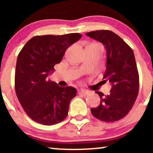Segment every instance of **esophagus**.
<instances>
[{"label": "esophagus", "mask_w": 153, "mask_h": 153, "mask_svg": "<svg viewBox=\"0 0 153 153\" xmlns=\"http://www.w3.org/2000/svg\"><path fill=\"white\" fill-rule=\"evenodd\" d=\"M89 93V91H86V90H81V91H78L79 95H87Z\"/></svg>", "instance_id": "1"}]
</instances>
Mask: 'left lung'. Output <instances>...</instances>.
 I'll use <instances>...</instances> for the list:
<instances>
[{
	"mask_svg": "<svg viewBox=\"0 0 153 153\" xmlns=\"http://www.w3.org/2000/svg\"><path fill=\"white\" fill-rule=\"evenodd\" d=\"M85 35L105 47L107 60L103 79L112 85L109 95L96 91L101 102L97 107L91 108V114L104 122L120 120L132 108L139 94V76L134 54L120 37L111 30L91 31Z\"/></svg>",
	"mask_w": 153,
	"mask_h": 153,
	"instance_id": "1",
	"label": "left lung"
}]
</instances>
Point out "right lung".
I'll use <instances>...</instances> for the list:
<instances>
[{"label":"right lung","instance_id":"add662e5","mask_svg":"<svg viewBox=\"0 0 153 153\" xmlns=\"http://www.w3.org/2000/svg\"><path fill=\"white\" fill-rule=\"evenodd\" d=\"M82 35H37L27 42L16 60L14 87L19 101L33 120L45 125L59 123L76 97L73 87H60L47 76L60 63L68 48Z\"/></svg>","mask_w":153,"mask_h":153}]
</instances>
